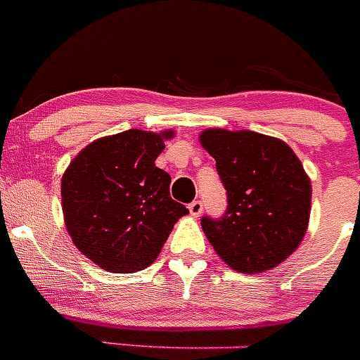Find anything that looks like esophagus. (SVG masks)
Segmentation results:
<instances>
[{
	"mask_svg": "<svg viewBox=\"0 0 360 360\" xmlns=\"http://www.w3.org/2000/svg\"><path fill=\"white\" fill-rule=\"evenodd\" d=\"M188 209H190V214L193 216V218H198V216L202 214V202L193 200L190 205H188Z\"/></svg>",
	"mask_w": 360,
	"mask_h": 360,
	"instance_id": "34e87169",
	"label": "esophagus"
}]
</instances>
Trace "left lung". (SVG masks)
Here are the masks:
<instances>
[{
    "mask_svg": "<svg viewBox=\"0 0 360 360\" xmlns=\"http://www.w3.org/2000/svg\"><path fill=\"white\" fill-rule=\"evenodd\" d=\"M216 160L229 207L202 218L218 257L237 273L257 274L287 260L311 212V181L287 142L250 130L207 128L198 137Z\"/></svg>",
    "mask_w": 360,
    "mask_h": 360,
    "instance_id": "1",
    "label": "left lung"
}]
</instances>
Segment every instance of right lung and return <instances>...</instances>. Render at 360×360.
<instances>
[{"mask_svg":"<svg viewBox=\"0 0 360 360\" xmlns=\"http://www.w3.org/2000/svg\"><path fill=\"white\" fill-rule=\"evenodd\" d=\"M172 130H127L87 144L61 177V207L73 244L109 273H137L158 258L188 209L170 197L155 165Z\"/></svg>","mask_w":360,"mask_h":360,"instance_id":"right-lung-1","label":"right lung"}]
</instances>
